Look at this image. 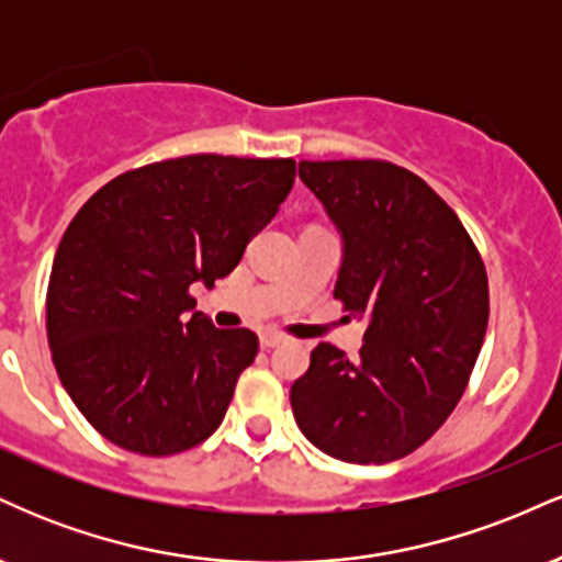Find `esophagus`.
Here are the masks:
<instances>
[{
    "label": "esophagus",
    "mask_w": 562,
    "mask_h": 562,
    "mask_svg": "<svg viewBox=\"0 0 562 562\" xmlns=\"http://www.w3.org/2000/svg\"><path fill=\"white\" fill-rule=\"evenodd\" d=\"M261 348H274V346H280V344H285V338H282V335H277V333H261Z\"/></svg>",
    "instance_id": "obj_1"
}]
</instances>
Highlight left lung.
Here are the masks:
<instances>
[{
  "label": "left lung",
  "instance_id": "8db88e82",
  "mask_svg": "<svg viewBox=\"0 0 562 562\" xmlns=\"http://www.w3.org/2000/svg\"><path fill=\"white\" fill-rule=\"evenodd\" d=\"M301 182L344 237L335 299L364 317L357 359L319 344L290 389L301 434L344 462L423 447L468 389L488 322V280L454 211L389 160H301Z\"/></svg>",
  "mask_w": 562,
  "mask_h": 562
}]
</instances>
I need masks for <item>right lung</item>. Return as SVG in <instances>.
Masks as SVG:
<instances>
[{
	"instance_id": "right-lung-1",
	"label": "right lung",
	"mask_w": 562,
	"mask_h": 562,
	"mask_svg": "<svg viewBox=\"0 0 562 562\" xmlns=\"http://www.w3.org/2000/svg\"><path fill=\"white\" fill-rule=\"evenodd\" d=\"M293 179V158L184 156L121 173L81 205L53 261L47 338L97 434L169 457L222 425L259 338L187 319L190 285L240 263Z\"/></svg>"
}]
</instances>
